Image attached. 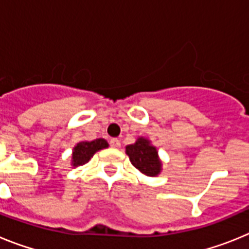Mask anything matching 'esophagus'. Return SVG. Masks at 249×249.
Returning <instances> with one entry per match:
<instances>
[{"label":"esophagus","instance_id":"1","mask_svg":"<svg viewBox=\"0 0 249 249\" xmlns=\"http://www.w3.org/2000/svg\"><path fill=\"white\" fill-rule=\"evenodd\" d=\"M109 146H111L112 148H120L121 147L120 140H117V138H112V140L109 141Z\"/></svg>","mask_w":249,"mask_h":249}]
</instances>
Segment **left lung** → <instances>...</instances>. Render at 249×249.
Masks as SVG:
<instances>
[{
    "instance_id": "8db88e82",
    "label": "left lung",
    "mask_w": 249,
    "mask_h": 249,
    "mask_svg": "<svg viewBox=\"0 0 249 249\" xmlns=\"http://www.w3.org/2000/svg\"><path fill=\"white\" fill-rule=\"evenodd\" d=\"M126 153L128 155L132 164L144 175L155 177L160 172V162L158 160L157 149L149 144L148 140L138 138L136 143L128 144L126 147Z\"/></svg>"
}]
</instances>
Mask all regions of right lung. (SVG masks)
<instances>
[{
	"label": "right lung",
	"mask_w": 249,
	"mask_h": 249,
	"mask_svg": "<svg viewBox=\"0 0 249 249\" xmlns=\"http://www.w3.org/2000/svg\"><path fill=\"white\" fill-rule=\"evenodd\" d=\"M108 147L107 141L103 138H98V140L91 141V142H80L77 143V146L73 148V155H72V164L73 167L77 166H83L91 160L92 156L100 149Z\"/></svg>",
	"instance_id": "add662e5"
}]
</instances>
